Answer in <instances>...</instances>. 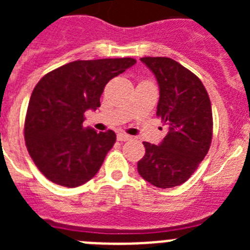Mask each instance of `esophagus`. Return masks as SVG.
<instances>
[{
  "label": "esophagus",
  "mask_w": 250,
  "mask_h": 250,
  "mask_svg": "<svg viewBox=\"0 0 250 250\" xmlns=\"http://www.w3.org/2000/svg\"><path fill=\"white\" fill-rule=\"evenodd\" d=\"M118 140L119 141H127V140H130V136L126 135V134H124V132H119Z\"/></svg>",
  "instance_id": "obj_1"
}]
</instances>
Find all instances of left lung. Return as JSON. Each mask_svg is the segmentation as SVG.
<instances>
[{
    "label": "left lung",
    "mask_w": 250,
    "mask_h": 250,
    "mask_svg": "<svg viewBox=\"0 0 250 250\" xmlns=\"http://www.w3.org/2000/svg\"><path fill=\"white\" fill-rule=\"evenodd\" d=\"M141 61L158 80L156 116L167 126V134L160 145L143 143L145 155L139 160L138 171L154 187H178L193 175L210 147V99L199 77L175 60L143 57Z\"/></svg>",
    "instance_id": "obj_1"
}]
</instances>
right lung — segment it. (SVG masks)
<instances>
[{
	"instance_id": "add662e5",
	"label": "right lung",
	"mask_w": 250,
	"mask_h": 250,
	"mask_svg": "<svg viewBox=\"0 0 250 250\" xmlns=\"http://www.w3.org/2000/svg\"><path fill=\"white\" fill-rule=\"evenodd\" d=\"M135 59L77 60L46 74L35 86L25 120V141L50 182L76 188L94 178L114 146L112 130L83 126L86 110L100 107L104 87Z\"/></svg>"
}]
</instances>
